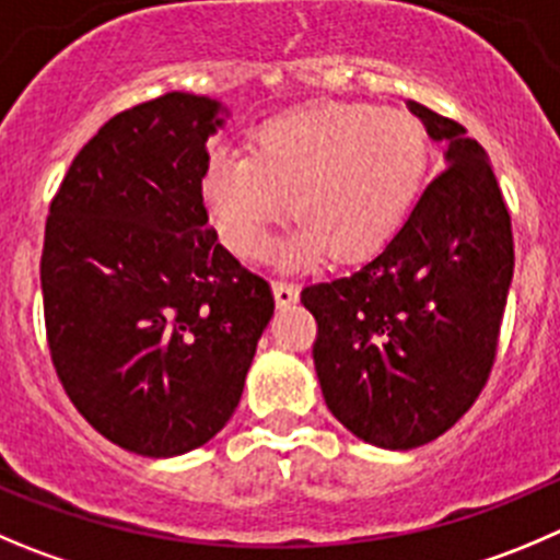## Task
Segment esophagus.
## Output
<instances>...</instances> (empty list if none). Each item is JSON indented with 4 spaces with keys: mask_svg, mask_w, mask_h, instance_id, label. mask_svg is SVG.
Masks as SVG:
<instances>
[{
    "mask_svg": "<svg viewBox=\"0 0 560 560\" xmlns=\"http://www.w3.org/2000/svg\"><path fill=\"white\" fill-rule=\"evenodd\" d=\"M271 291H275L277 307H289L300 300V289H296L294 283H283V280H280V283L271 285Z\"/></svg>",
    "mask_w": 560,
    "mask_h": 560,
    "instance_id": "1",
    "label": "esophagus"
}]
</instances>
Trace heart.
<instances>
[{
  "mask_svg": "<svg viewBox=\"0 0 560 560\" xmlns=\"http://www.w3.org/2000/svg\"><path fill=\"white\" fill-rule=\"evenodd\" d=\"M429 170L423 126L369 104H311L266 120L253 156H209L200 197L222 242L244 258L264 253L291 211L283 264L329 253L340 264L385 249L407 222Z\"/></svg>",
  "mask_w": 560,
  "mask_h": 560,
  "instance_id": "heart-1",
  "label": "heart"
}]
</instances>
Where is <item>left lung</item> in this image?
<instances>
[{
  "instance_id": "1",
  "label": "left lung",
  "mask_w": 560,
  "mask_h": 560,
  "mask_svg": "<svg viewBox=\"0 0 560 560\" xmlns=\"http://www.w3.org/2000/svg\"><path fill=\"white\" fill-rule=\"evenodd\" d=\"M407 106L443 145L445 170L385 249L302 289L329 412L387 451L431 443L472 407L514 277L511 217L483 148L448 117Z\"/></svg>"
}]
</instances>
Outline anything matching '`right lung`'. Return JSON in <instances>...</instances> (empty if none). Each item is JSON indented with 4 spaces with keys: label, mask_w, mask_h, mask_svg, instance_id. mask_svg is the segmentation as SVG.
Here are the masks:
<instances>
[{
    "label": "right lung",
    "mask_w": 560,
    "mask_h": 560,
    "mask_svg": "<svg viewBox=\"0 0 560 560\" xmlns=\"http://www.w3.org/2000/svg\"><path fill=\"white\" fill-rule=\"evenodd\" d=\"M228 117L189 93L120 112L77 153L46 222L57 376L95 431L151 459L222 431L275 313L266 280L217 242L200 197L206 142Z\"/></svg>",
    "instance_id": "add662e5"
}]
</instances>
